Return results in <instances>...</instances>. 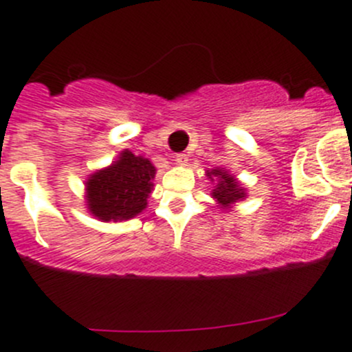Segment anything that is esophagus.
I'll return each instance as SVG.
<instances>
[{"label":"esophagus","mask_w":352,"mask_h":352,"mask_svg":"<svg viewBox=\"0 0 352 352\" xmlns=\"http://www.w3.org/2000/svg\"><path fill=\"white\" fill-rule=\"evenodd\" d=\"M175 162L177 165H187V162H189V156H187L186 153H177L175 155Z\"/></svg>","instance_id":"esophagus-1"}]
</instances>
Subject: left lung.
Listing matches in <instances>:
<instances>
[{
	"mask_svg": "<svg viewBox=\"0 0 352 352\" xmlns=\"http://www.w3.org/2000/svg\"><path fill=\"white\" fill-rule=\"evenodd\" d=\"M206 175H208L212 182H216L211 196L216 199V202H218L221 208H232V204L242 201V199H245V196H247L242 184H240L235 177L230 175L226 170L223 168L208 170Z\"/></svg>",
	"mask_w": 352,
	"mask_h": 352,
	"instance_id": "8db88e82",
	"label": "left lung"
}]
</instances>
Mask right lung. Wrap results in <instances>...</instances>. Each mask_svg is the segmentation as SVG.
Returning <instances> with one entry per match:
<instances>
[{
	"instance_id": "1",
	"label": "right lung",
	"mask_w": 352,
	"mask_h": 352,
	"mask_svg": "<svg viewBox=\"0 0 352 352\" xmlns=\"http://www.w3.org/2000/svg\"><path fill=\"white\" fill-rule=\"evenodd\" d=\"M156 168L143 156L124 150L117 162L87 180V208L100 221H126L146 208Z\"/></svg>"
}]
</instances>
